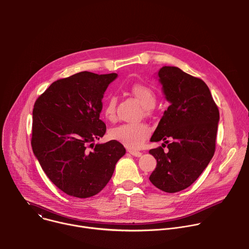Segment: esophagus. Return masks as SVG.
<instances>
[{"label":"esophagus","mask_w":249,"mask_h":249,"mask_svg":"<svg viewBox=\"0 0 249 249\" xmlns=\"http://www.w3.org/2000/svg\"><path fill=\"white\" fill-rule=\"evenodd\" d=\"M130 153V155L134 156V157H137V158H140L142 156V153L141 152H137V151H132V150H129L128 151Z\"/></svg>","instance_id":"esophagus-1"}]
</instances>
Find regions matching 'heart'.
I'll list each match as a JSON object with an SVG mask.
<instances>
[{
    "label": "heart",
    "mask_w": 249,
    "mask_h": 249,
    "mask_svg": "<svg viewBox=\"0 0 249 249\" xmlns=\"http://www.w3.org/2000/svg\"><path fill=\"white\" fill-rule=\"evenodd\" d=\"M131 93L138 99L146 111L153 108L156 102V93L144 85H134L131 88ZM115 105L114 97H109L105 101L103 106L104 117L112 121L115 119ZM110 138L119 142L130 150H136L142 146L145 140L150 135V128L146 124H122L113 128L110 133Z\"/></svg>",
    "instance_id": "heart-1"
}]
</instances>
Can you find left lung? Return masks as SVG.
<instances>
[{
    "label": "left lung",
    "instance_id": "1",
    "mask_svg": "<svg viewBox=\"0 0 249 249\" xmlns=\"http://www.w3.org/2000/svg\"><path fill=\"white\" fill-rule=\"evenodd\" d=\"M167 101L151 142L164 141L162 147L150 150L157 167L150 181L159 189L175 193L189 187L207 167L216 149L219 108L208 86L177 67L159 71Z\"/></svg>",
    "mask_w": 249,
    "mask_h": 249
}]
</instances>
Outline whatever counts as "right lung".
Listing matches in <instances>:
<instances>
[{
	"label": "right lung",
	"instance_id": "1",
	"mask_svg": "<svg viewBox=\"0 0 249 249\" xmlns=\"http://www.w3.org/2000/svg\"><path fill=\"white\" fill-rule=\"evenodd\" d=\"M117 74L81 72L60 79L36 99L32 112V151L48 178L64 193L89 198L108 183L126 150L103 137L101 99Z\"/></svg>",
	"mask_w": 249,
	"mask_h": 249
}]
</instances>
